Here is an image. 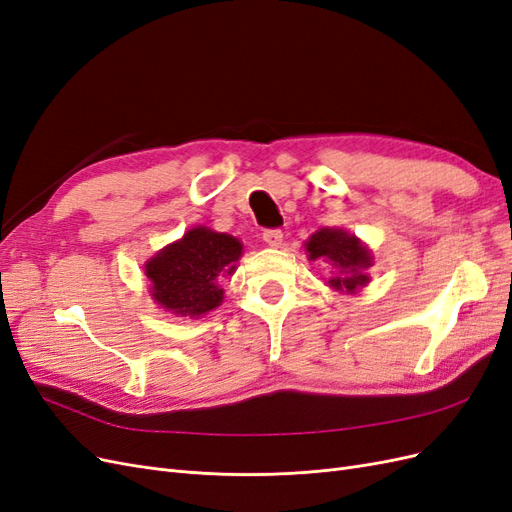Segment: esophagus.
<instances>
[{
	"label": "esophagus",
	"mask_w": 512,
	"mask_h": 512,
	"mask_svg": "<svg viewBox=\"0 0 512 512\" xmlns=\"http://www.w3.org/2000/svg\"><path fill=\"white\" fill-rule=\"evenodd\" d=\"M262 241H265L269 247H280L282 241H284V235L280 228H269L262 232Z\"/></svg>",
	"instance_id": "obj_1"
}]
</instances>
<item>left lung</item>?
Here are the masks:
<instances>
[{
    "instance_id": "8db88e82",
    "label": "left lung",
    "mask_w": 512,
    "mask_h": 512,
    "mask_svg": "<svg viewBox=\"0 0 512 512\" xmlns=\"http://www.w3.org/2000/svg\"><path fill=\"white\" fill-rule=\"evenodd\" d=\"M309 260H322L331 265L327 286L337 292L354 294L369 284L367 269L374 265V258L367 245L342 228H320L305 241Z\"/></svg>"
}]
</instances>
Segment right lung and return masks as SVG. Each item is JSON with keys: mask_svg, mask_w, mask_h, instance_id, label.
Returning <instances> with one entry per match:
<instances>
[{"mask_svg": "<svg viewBox=\"0 0 512 512\" xmlns=\"http://www.w3.org/2000/svg\"><path fill=\"white\" fill-rule=\"evenodd\" d=\"M243 243L209 226L185 230L179 241L151 256L145 265L151 299L164 312L203 318L224 301L222 280L235 273Z\"/></svg>", "mask_w": 512, "mask_h": 512, "instance_id": "add662e5", "label": "right lung"}]
</instances>
